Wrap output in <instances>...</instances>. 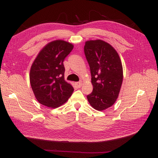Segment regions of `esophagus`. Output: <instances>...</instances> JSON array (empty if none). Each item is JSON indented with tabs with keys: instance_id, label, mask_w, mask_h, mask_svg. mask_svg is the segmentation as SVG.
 <instances>
[{
	"instance_id": "1",
	"label": "esophagus",
	"mask_w": 158,
	"mask_h": 158,
	"mask_svg": "<svg viewBox=\"0 0 158 158\" xmlns=\"http://www.w3.org/2000/svg\"><path fill=\"white\" fill-rule=\"evenodd\" d=\"M76 85H77V86L78 88H80L82 85V81H80V82H76Z\"/></svg>"
}]
</instances>
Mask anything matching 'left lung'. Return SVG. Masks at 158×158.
Listing matches in <instances>:
<instances>
[{
    "instance_id": "8db88e82",
    "label": "left lung",
    "mask_w": 158,
    "mask_h": 158,
    "mask_svg": "<svg viewBox=\"0 0 158 158\" xmlns=\"http://www.w3.org/2000/svg\"><path fill=\"white\" fill-rule=\"evenodd\" d=\"M84 52L93 85L87 98L91 106L102 111L111 107L118 97L123 80L121 60L114 47L101 40L85 41Z\"/></svg>"
}]
</instances>
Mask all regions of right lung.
Returning <instances> with one entry per match:
<instances>
[{"mask_svg":"<svg viewBox=\"0 0 158 158\" xmlns=\"http://www.w3.org/2000/svg\"><path fill=\"white\" fill-rule=\"evenodd\" d=\"M74 45L64 40L45 45L33 60L30 72L31 87L40 103L56 108L68 101L74 88L64 80L63 61Z\"/></svg>","mask_w":158,"mask_h":158,"instance_id":"right-lung-1","label":"right lung"}]
</instances>
